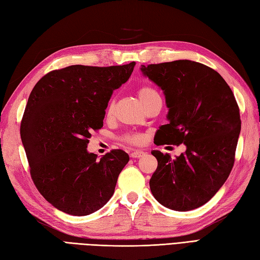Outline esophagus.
I'll return each instance as SVG.
<instances>
[{
    "mask_svg": "<svg viewBox=\"0 0 260 260\" xmlns=\"http://www.w3.org/2000/svg\"><path fill=\"white\" fill-rule=\"evenodd\" d=\"M143 155H145V152L143 151H135L130 154V156L132 158H139V157H142Z\"/></svg>",
    "mask_w": 260,
    "mask_h": 260,
    "instance_id": "esophagus-1",
    "label": "esophagus"
}]
</instances>
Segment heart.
Returning a JSON list of instances; mask_svg holds the SVG:
<instances>
[{
  "label": "heart",
  "instance_id": "heart-1",
  "mask_svg": "<svg viewBox=\"0 0 260 260\" xmlns=\"http://www.w3.org/2000/svg\"><path fill=\"white\" fill-rule=\"evenodd\" d=\"M154 95H157V93L154 90L153 88L149 87V86H143L140 88L138 90V96H139V100L140 102L142 103V105L150 100V98ZM114 108V103H110L109 104V107H108V111H111ZM123 140L125 142L128 143H131V144H141L143 142V136L141 135H137V133H135V135H127Z\"/></svg>",
  "mask_w": 260,
  "mask_h": 260
}]
</instances>
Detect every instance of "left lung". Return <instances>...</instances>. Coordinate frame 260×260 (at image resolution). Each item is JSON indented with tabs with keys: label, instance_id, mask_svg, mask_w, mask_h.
<instances>
[{
	"label": "left lung",
	"instance_id": "1",
	"mask_svg": "<svg viewBox=\"0 0 260 260\" xmlns=\"http://www.w3.org/2000/svg\"><path fill=\"white\" fill-rule=\"evenodd\" d=\"M140 70L163 90L168 108V123L159 127L156 145L186 146L175 159L151 152L157 159L151 191L160 205L175 211L199 208L217 192L233 168L241 117L232 89L213 69L190 60Z\"/></svg>",
	"mask_w": 260,
	"mask_h": 260
}]
</instances>
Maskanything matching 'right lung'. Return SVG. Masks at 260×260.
Returning <instances> with one entry per match:
<instances>
[{"label":"right lung","instance_id":"add662e5","mask_svg":"<svg viewBox=\"0 0 260 260\" xmlns=\"http://www.w3.org/2000/svg\"><path fill=\"white\" fill-rule=\"evenodd\" d=\"M135 66H70L49 72L32 88L20 138L34 184L60 211L88 215L113 197L129 155L113 150L98 160L87 143L92 131L103 127L113 92Z\"/></svg>","mask_w":260,"mask_h":260}]
</instances>
